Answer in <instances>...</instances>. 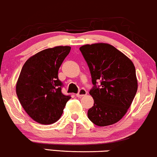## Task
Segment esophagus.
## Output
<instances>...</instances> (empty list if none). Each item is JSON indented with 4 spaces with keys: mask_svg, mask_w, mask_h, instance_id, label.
<instances>
[{
    "mask_svg": "<svg viewBox=\"0 0 157 157\" xmlns=\"http://www.w3.org/2000/svg\"><path fill=\"white\" fill-rule=\"evenodd\" d=\"M87 94V91L85 89H80L79 90L78 93L77 94V97H82L83 96H86Z\"/></svg>",
    "mask_w": 157,
    "mask_h": 157,
    "instance_id": "obj_1",
    "label": "esophagus"
}]
</instances>
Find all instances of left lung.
Masks as SVG:
<instances>
[{
	"label": "left lung",
	"mask_w": 157,
	"mask_h": 157,
	"mask_svg": "<svg viewBox=\"0 0 157 157\" xmlns=\"http://www.w3.org/2000/svg\"><path fill=\"white\" fill-rule=\"evenodd\" d=\"M80 50L89 67L94 85L89 94L94 103L88 110V118L99 126L116 124L127 112L137 93L135 66L109 44H86Z\"/></svg>",
	"instance_id": "1"
}]
</instances>
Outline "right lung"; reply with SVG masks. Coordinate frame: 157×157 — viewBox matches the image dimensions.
<instances>
[{
	"label": "right lung",
	"mask_w": 157,
	"mask_h": 157,
	"mask_svg": "<svg viewBox=\"0 0 157 157\" xmlns=\"http://www.w3.org/2000/svg\"><path fill=\"white\" fill-rule=\"evenodd\" d=\"M69 46L40 51L25 63L16 85L20 104L33 120L51 124L61 116L70 96L62 94L59 68L70 52Z\"/></svg>",
	"instance_id": "obj_1"
}]
</instances>
